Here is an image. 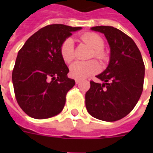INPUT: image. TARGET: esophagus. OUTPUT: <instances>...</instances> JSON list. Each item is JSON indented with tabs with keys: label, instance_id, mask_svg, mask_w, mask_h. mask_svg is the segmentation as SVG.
<instances>
[{
	"label": "esophagus",
	"instance_id": "esophagus-1",
	"mask_svg": "<svg viewBox=\"0 0 153 153\" xmlns=\"http://www.w3.org/2000/svg\"><path fill=\"white\" fill-rule=\"evenodd\" d=\"M75 83H76V84H79V83H80V80L79 79H75Z\"/></svg>",
	"mask_w": 153,
	"mask_h": 153
}]
</instances>
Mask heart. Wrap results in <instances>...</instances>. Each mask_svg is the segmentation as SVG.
I'll return each mask as SVG.
<instances>
[{"instance_id":"obj_1","label":"heart","mask_w":153,"mask_h":153,"mask_svg":"<svg viewBox=\"0 0 153 153\" xmlns=\"http://www.w3.org/2000/svg\"><path fill=\"white\" fill-rule=\"evenodd\" d=\"M81 40L89 45L93 49L92 56H94L102 62L107 60L108 55L104 51V40L97 33L89 32L81 36ZM60 56L66 64L71 63L74 59V41L72 38H66L61 43L60 47ZM100 65L96 60H92L86 62L77 61L70 66V75L78 79H85L98 73Z\"/></svg>"}]
</instances>
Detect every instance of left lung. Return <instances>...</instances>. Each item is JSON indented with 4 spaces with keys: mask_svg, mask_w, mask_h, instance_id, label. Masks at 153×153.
<instances>
[{
    "mask_svg": "<svg viewBox=\"0 0 153 153\" xmlns=\"http://www.w3.org/2000/svg\"><path fill=\"white\" fill-rule=\"evenodd\" d=\"M92 30L104 33L111 47L108 66L90 81L85 94L86 108L94 118L113 122L134 108L143 89L145 67L140 51L130 37L111 26H96Z\"/></svg>",
    "mask_w": 153,
    "mask_h": 153,
    "instance_id": "1",
    "label": "left lung"
}]
</instances>
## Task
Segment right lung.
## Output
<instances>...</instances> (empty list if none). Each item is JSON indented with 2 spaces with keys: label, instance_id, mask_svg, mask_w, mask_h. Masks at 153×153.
<instances>
[{
  "label": "right lung",
  "instance_id": "obj_1",
  "mask_svg": "<svg viewBox=\"0 0 153 153\" xmlns=\"http://www.w3.org/2000/svg\"><path fill=\"white\" fill-rule=\"evenodd\" d=\"M81 27L51 25L42 28L19 51L12 72L16 101L30 117L47 119L63 110L75 81L60 56L61 43Z\"/></svg>",
  "mask_w": 153,
  "mask_h": 153
}]
</instances>
